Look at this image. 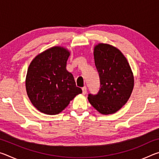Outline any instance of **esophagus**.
<instances>
[{
    "label": "esophagus",
    "mask_w": 159,
    "mask_h": 159,
    "mask_svg": "<svg viewBox=\"0 0 159 159\" xmlns=\"http://www.w3.org/2000/svg\"><path fill=\"white\" fill-rule=\"evenodd\" d=\"M82 91H83V95H85V94H86V93H87V88H86L85 86H84V87H83L82 88Z\"/></svg>",
    "instance_id": "obj_1"
}]
</instances>
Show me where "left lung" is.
<instances>
[{"mask_svg": "<svg viewBox=\"0 0 159 159\" xmlns=\"http://www.w3.org/2000/svg\"><path fill=\"white\" fill-rule=\"evenodd\" d=\"M94 59L100 88L96 95H88V101L102 114H114L125 105L133 92V71L123 53L111 45H96Z\"/></svg>", "mask_w": 159, "mask_h": 159, "instance_id": "8db88e82", "label": "left lung"}]
</instances>
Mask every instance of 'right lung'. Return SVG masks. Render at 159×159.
Segmentation results:
<instances>
[{
  "mask_svg": "<svg viewBox=\"0 0 159 159\" xmlns=\"http://www.w3.org/2000/svg\"><path fill=\"white\" fill-rule=\"evenodd\" d=\"M69 55L66 48L55 46L39 54L29 64L26 93L32 104L43 114H60L82 93L66 69Z\"/></svg>",
  "mask_w": 159,
  "mask_h": 159,
  "instance_id": "add662e5",
  "label": "right lung"
}]
</instances>
